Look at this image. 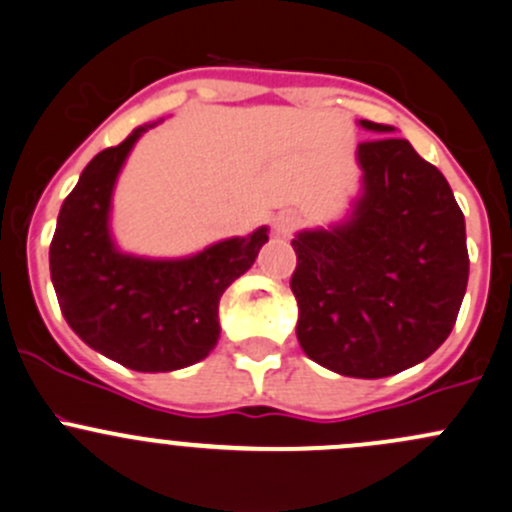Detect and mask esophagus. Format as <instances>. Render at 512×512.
Listing matches in <instances>:
<instances>
[{
  "label": "esophagus",
  "instance_id": "1",
  "mask_svg": "<svg viewBox=\"0 0 512 512\" xmlns=\"http://www.w3.org/2000/svg\"><path fill=\"white\" fill-rule=\"evenodd\" d=\"M295 226H298V217L291 212H281L273 217V234H276L278 239H288L295 231Z\"/></svg>",
  "mask_w": 512,
  "mask_h": 512
}]
</instances>
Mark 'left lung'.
<instances>
[{
  "mask_svg": "<svg viewBox=\"0 0 512 512\" xmlns=\"http://www.w3.org/2000/svg\"><path fill=\"white\" fill-rule=\"evenodd\" d=\"M360 194L328 229L291 241L298 342L318 365L379 379L419 365L451 335L468 283L466 221L446 177L392 125L360 120Z\"/></svg>",
  "mask_w": 512,
  "mask_h": 512,
  "instance_id": "8db88e82",
  "label": "left lung"
}]
</instances>
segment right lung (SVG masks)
I'll return each instance as SVG.
<instances>
[{"label":"right lung","mask_w":512,"mask_h":512,"mask_svg":"<svg viewBox=\"0 0 512 512\" xmlns=\"http://www.w3.org/2000/svg\"><path fill=\"white\" fill-rule=\"evenodd\" d=\"M135 128L98 152L63 199L49 249L61 313L88 347L135 372H172L204 360L219 340V300L254 266L268 226L184 258L125 254L110 234V204Z\"/></svg>","instance_id":"add662e5"}]
</instances>
